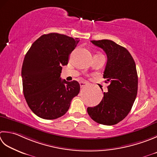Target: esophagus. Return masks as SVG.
<instances>
[{
    "label": "esophagus",
    "mask_w": 157,
    "mask_h": 157,
    "mask_svg": "<svg viewBox=\"0 0 157 157\" xmlns=\"http://www.w3.org/2000/svg\"><path fill=\"white\" fill-rule=\"evenodd\" d=\"M79 85H80V87L81 88H83L84 86H85L87 85V82H79Z\"/></svg>",
    "instance_id": "obj_1"
}]
</instances>
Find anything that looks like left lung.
<instances>
[{"label":"left lung","instance_id":"1","mask_svg":"<svg viewBox=\"0 0 157 157\" xmlns=\"http://www.w3.org/2000/svg\"><path fill=\"white\" fill-rule=\"evenodd\" d=\"M91 42L103 49L107 55L103 78L109 85L99 105L88 107L87 112L97 123L113 125L128 115L136 100L138 86L136 63L127 49L111 40Z\"/></svg>","mask_w":157,"mask_h":157}]
</instances>
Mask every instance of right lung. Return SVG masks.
<instances>
[{
  "instance_id": "1",
  "label": "right lung",
  "mask_w": 157,
  "mask_h": 157,
  "mask_svg": "<svg viewBox=\"0 0 157 157\" xmlns=\"http://www.w3.org/2000/svg\"><path fill=\"white\" fill-rule=\"evenodd\" d=\"M73 39L58 33L40 36L25 55L21 68L23 93L28 105L39 117L54 120L65 114L80 86L73 80L60 78L62 66L78 44Z\"/></svg>"
}]
</instances>
